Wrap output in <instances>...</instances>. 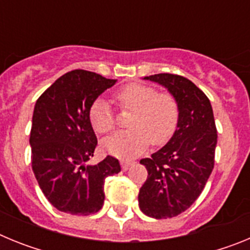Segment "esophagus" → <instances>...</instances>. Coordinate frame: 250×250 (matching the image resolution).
Here are the masks:
<instances>
[{"instance_id":"34e87169","label":"esophagus","mask_w":250,"mask_h":250,"mask_svg":"<svg viewBox=\"0 0 250 250\" xmlns=\"http://www.w3.org/2000/svg\"><path fill=\"white\" fill-rule=\"evenodd\" d=\"M131 165H132L131 161H121V167H123L124 171H126Z\"/></svg>"}]
</instances>
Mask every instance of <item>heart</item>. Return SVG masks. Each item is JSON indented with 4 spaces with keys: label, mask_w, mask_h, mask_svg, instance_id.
Masks as SVG:
<instances>
[{
    "label": "heart",
    "mask_w": 250,
    "mask_h": 250,
    "mask_svg": "<svg viewBox=\"0 0 250 250\" xmlns=\"http://www.w3.org/2000/svg\"><path fill=\"white\" fill-rule=\"evenodd\" d=\"M114 101L124 111H132L127 131L115 132L104 139L101 147L120 159H131L152 145H164L174 135L179 124V105L167 92H158L152 86L129 83L115 92ZM90 123L95 131L107 134L115 126L109 103L99 98L90 107Z\"/></svg>",
    "instance_id": "1"
}]
</instances>
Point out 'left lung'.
<instances>
[{
    "mask_svg": "<svg viewBox=\"0 0 250 250\" xmlns=\"http://www.w3.org/2000/svg\"><path fill=\"white\" fill-rule=\"evenodd\" d=\"M144 79L167 89L180 111L167 144L140 160L147 179L139 191V207L147 216L167 219L187 210L202 194L213 171L218 134L210 101L187 77L156 74Z\"/></svg>",
    "mask_w": 250,
    "mask_h": 250,
    "instance_id": "obj_1",
    "label": "left lung"
}]
</instances>
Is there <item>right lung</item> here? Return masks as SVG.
Listing matches in <instances>:
<instances>
[{
	"instance_id": "add662e5",
	"label": "right lung",
	"mask_w": 250,
	"mask_h": 250,
	"mask_svg": "<svg viewBox=\"0 0 250 250\" xmlns=\"http://www.w3.org/2000/svg\"><path fill=\"white\" fill-rule=\"evenodd\" d=\"M116 80L86 70L59 77L36 101L30 134L32 170L46 199L57 210L90 215L103 208L105 179L121 170L107 155L96 165L98 139L90 123L92 103Z\"/></svg>"
}]
</instances>
